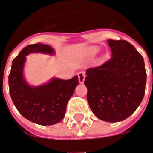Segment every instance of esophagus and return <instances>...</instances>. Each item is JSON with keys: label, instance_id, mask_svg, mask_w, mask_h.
Returning a JSON list of instances; mask_svg holds the SVG:
<instances>
[{"label": "esophagus", "instance_id": "1", "mask_svg": "<svg viewBox=\"0 0 153 153\" xmlns=\"http://www.w3.org/2000/svg\"><path fill=\"white\" fill-rule=\"evenodd\" d=\"M78 77H79V82L80 83H83L85 79V73L84 72H79L78 74Z\"/></svg>", "mask_w": 153, "mask_h": 153}]
</instances>
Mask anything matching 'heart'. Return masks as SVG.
<instances>
[{
	"label": "heart",
	"mask_w": 153,
	"mask_h": 153,
	"mask_svg": "<svg viewBox=\"0 0 153 153\" xmlns=\"http://www.w3.org/2000/svg\"><path fill=\"white\" fill-rule=\"evenodd\" d=\"M99 51V47H93L90 48L89 50V55L91 56H94L95 55L97 54V52Z\"/></svg>",
	"instance_id": "obj_1"
}]
</instances>
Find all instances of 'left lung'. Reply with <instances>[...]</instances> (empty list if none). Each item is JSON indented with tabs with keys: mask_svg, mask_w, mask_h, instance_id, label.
<instances>
[{
	"mask_svg": "<svg viewBox=\"0 0 153 153\" xmlns=\"http://www.w3.org/2000/svg\"><path fill=\"white\" fill-rule=\"evenodd\" d=\"M112 56L86 70L87 99L93 114L106 122L122 121L134 112L145 93L143 58L125 40H107Z\"/></svg>",
	"mask_w": 153,
	"mask_h": 153,
	"instance_id": "8db88e82",
	"label": "left lung"
}]
</instances>
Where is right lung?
Masks as SVG:
<instances>
[{"mask_svg": "<svg viewBox=\"0 0 153 153\" xmlns=\"http://www.w3.org/2000/svg\"><path fill=\"white\" fill-rule=\"evenodd\" d=\"M31 53L52 56L55 49L46 44L25 47L12 61L9 74L10 94L14 105L25 118L41 125H51L65 117L68 101L79 85L78 75L68 80L52 78L39 86H31L24 75L26 56Z\"/></svg>", "mask_w": 153, "mask_h": 153, "instance_id": "1", "label": "right lung"}]
</instances>
